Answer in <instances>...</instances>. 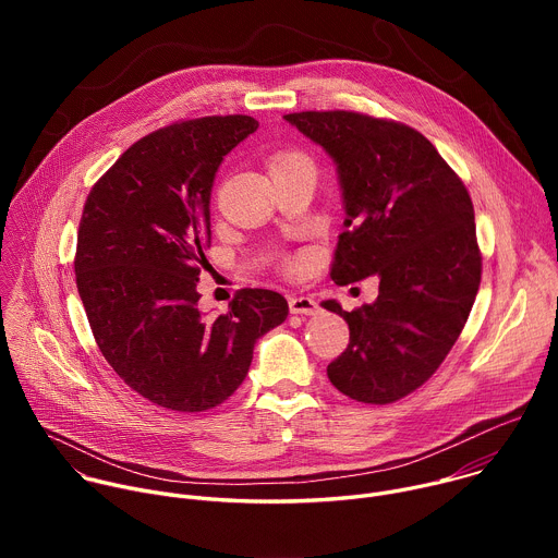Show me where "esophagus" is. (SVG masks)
<instances>
[{
    "mask_svg": "<svg viewBox=\"0 0 558 558\" xmlns=\"http://www.w3.org/2000/svg\"><path fill=\"white\" fill-rule=\"evenodd\" d=\"M289 311L300 313V315H315L317 302L308 295H293V298H289Z\"/></svg>",
    "mask_w": 558,
    "mask_h": 558,
    "instance_id": "obj_1",
    "label": "esophagus"
}]
</instances>
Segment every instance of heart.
<instances>
[{
    "label": "heart",
    "instance_id": "1",
    "mask_svg": "<svg viewBox=\"0 0 558 558\" xmlns=\"http://www.w3.org/2000/svg\"><path fill=\"white\" fill-rule=\"evenodd\" d=\"M298 163H308V158L302 154V151H278V154H274L271 156V161H269V170H274V168H289V166H298ZM311 166V163H308ZM300 260L295 258V260H287V269L289 271H295V269H300Z\"/></svg>",
    "mask_w": 558,
    "mask_h": 558
}]
</instances>
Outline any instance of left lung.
I'll list each match as a JSON object with an SVG mask.
<instances>
[{
  "label": "left lung",
  "mask_w": 558,
  "mask_h": 558,
  "mask_svg": "<svg viewBox=\"0 0 558 558\" xmlns=\"http://www.w3.org/2000/svg\"><path fill=\"white\" fill-rule=\"evenodd\" d=\"M284 119L338 166L347 229L333 254V282L379 278L373 304L344 311L336 300L323 302L351 331L327 375L355 402L392 404L441 366L480 291L470 194L411 125L349 110Z\"/></svg>",
  "instance_id": "1"
}]
</instances>
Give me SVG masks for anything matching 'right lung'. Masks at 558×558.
<instances>
[{"instance_id":"right-lung-1","label":"right lung","mask_w":558,"mask_h":558,"mask_svg":"<svg viewBox=\"0 0 558 558\" xmlns=\"http://www.w3.org/2000/svg\"><path fill=\"white\" fill-rule=\"evenodd\" d=\"M256 128L254 117L227 114L156 130L119 156L84 205L74 274L93 336L156 407L222 404L247 377L256 340L287 320V300L269 289H241L209 320L198 311L214 177Z\"/></svg>"}]
</instances>
